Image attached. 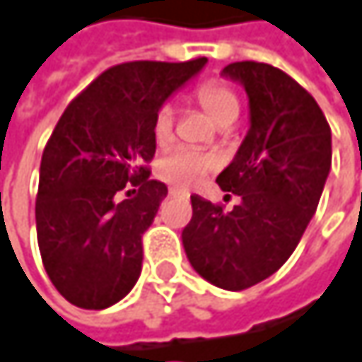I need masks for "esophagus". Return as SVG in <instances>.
<instances>
[{
    "mask_svg": "<svg viewBox=\"0 0 362 362\" xmlns=\"http://www.w3.org/2000/svg\"><path fill=\"white\" fill-rule=\"evenodd\" d=\"M176 194H180V190L178 188H170V197H176Z\"/></svg>",
    "mask_w": 362,
    "mask_h": 362,
    "instance_id": "34e87169",
    "label": "esophagus"
}]
</instances>
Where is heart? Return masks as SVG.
Returning <instances> with one entry per match:
<instances>
[{
  "mask_svg": "<svg viewBox=\"0 0 362 362\" xmlns=\"http://www.w3.org/2000/svg\"><path fill=\"white\" fill-rule=\"evenodd\" d=\"M197 98L201 103V107L209 112V117L220 125L226 121H235L239 117V100L237 96L222 83H205L199 88ZM174 127V107L172 105H163L155 115V123H153V132L155 138L159 142L168 140ZM214 165V161L194 151V148H186L178 146L170 153H165L159 163H157V172L159 176L170 184H176L180 188H192L194 184L203 180V176L209 172V168Z\"/></svg>",
  "mask_w": 362,
  "mask_h": 362,
  "instance_id": "heart-1",
  "label": "heart"
}]
</instances>
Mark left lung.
<instances>
[{"instance_id": "left-lung-1", "label": "left lung", "mask_w": 362, "mask_h": 362, "mask_svg": "<svg viewBox=\"0 0 362 362\" xmlns=\"http://www.w3.org/2000/svg\"><path fill=\"white\" fill-rule=\"evenodd\" d=\"M222 77L243 86L250 129L216 178L241 203L224 211L192 194L182 230L190 266L211 285L241 291L274 274L298 247L331 170V129L317 100L264 62H233Z\"/></svg>"}]
</instances>
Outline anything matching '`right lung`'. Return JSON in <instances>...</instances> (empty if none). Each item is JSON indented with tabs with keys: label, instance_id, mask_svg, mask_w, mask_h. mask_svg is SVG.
<instances>
[{
	"label": "right lung",
	"instance_id": "1",
	"mask_svg": "<svg viewBox=\"0 0 362 362\" xmlns=\"http://www.w3.org/2000/svg\"><path fill=\"white\" fill-rule=\"evenodd\" d=\"M205 62L117 64L56 123L39 168L37 243L49 281L71 304L105 310L136 285L142 235L168 194L144 168L157 148L155 115ZM127 181L139 192L119 202Z\"/></svg>",
	"mask_w": 362,
	"mask_h": 362
}]
</instances>
